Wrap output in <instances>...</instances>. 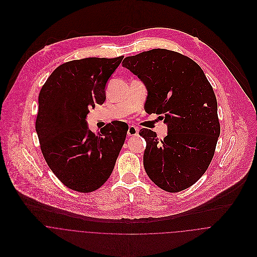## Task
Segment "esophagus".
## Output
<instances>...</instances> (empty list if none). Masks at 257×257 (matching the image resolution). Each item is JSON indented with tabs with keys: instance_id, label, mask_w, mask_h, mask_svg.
Returning <instances> with one entry per match:
<instances>
[{
	"instance_id": "1",
	"label": "esophagus",
	"mask_w": 257,
	"mask_h": 257,
	"mask_svg": "<svg viewBox=\"0 0 257 257\" xmlns=\"http://www.w3.org/2000/svg\"><path fill=\"white\" fill-rule=\"evenodd\" d=\"M139 135V127L135 126V125H130L128 130H127V136L128 137H135Z\"/></svg>"
}]
</instances>
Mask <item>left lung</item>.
<instances>
[{"label": "left lung", "mask_w": 257, "mask_h": 257, "mask_svg": "<svg viewBox=\"0 0 257 257\" xmlns=\"http://www.w3.org/2000/svg\"><path fill=\"white\" fill-rule=\"evenodd\" d=\"M121 64L147 87V112L167 123L163 140L140 131L148 177L171 193L191 187L208 169L220 137L218 103L206 75L191 58L161 48L127 56Z\"/></svg>", "instance_id": "8db88e82"}]
</instances>
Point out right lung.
Returning <instances> with one entry per match:
<instances>
[{
  "mask_svg": "<svg viewBox=\"0 0 257 257\" xmlns=\"http://www.w3.org/2000/svg\"><path fill=\"white\" fill-rule=\"evenodd\" d=\"M123 56L89 57L58 66L38 96L36 131L43 157L66 187L81 193L99 189L112 172L127 123L114 120L93 134L89 108L106 100V84Z\"/></svg>",
  "mask_w": 257,
  "mask_h": 257,
  "instance_id": "right-lung-1",
  "label": "right lung"
}]
</instances>
